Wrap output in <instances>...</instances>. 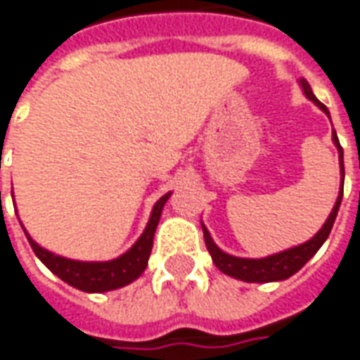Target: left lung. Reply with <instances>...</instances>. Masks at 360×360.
I'll use <instances>...</instances> for the list:
<instances>
[{
	"label": "left lung",
	"mask_w": 360,
	"mask_h": 360,
	"mask_svg": "<svg viewBox=\"0 0 360 360\" xmlns=\"http://www.w3.org/2000/svg\"><path fill=\"white\" fill-rule=\"evenodd\" d=\"M301 85H303V91L304 95L319 105L325 113L328 115V109L319 99H316L313 91H311V85L307 83L304 79H301ZM333 141L335 145L339 147V155H341V173L342 177H345V167H342V147L341 143H339V137H337V133H333ZM341 199H342V187L341 193H339V199H337V203L333 207V211H330V215L325 221V225H323V229L316 233L315 237L311 239V241L303 243V245H299V247H292V249H287V251H283V253L277 255H271V257H265V259H241V257H233V255L223 253L221 249H219L217 245L213 243L211 239V235H209V231L205 229L203 225V237H205V245H207V249H209V253L213 257V263L217 265L219 271H223L225 275H229V277H235V279H241L247 281V283H271V281H283V279H289L291 275H295L301 266L313 257V255L321 249V245L327 241L328 233L333 229V223H335V219H337V213H339V207H341Z\"/></svg>",
	"instance_id": "left-lung-1"
}]
</instances>
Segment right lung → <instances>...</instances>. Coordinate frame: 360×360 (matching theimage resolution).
<instances>
[{"label":"right lung","mask_w":360,"mask_h":360,"mask_svg":"<svg viewBox=\"0 0 360 360\" xmlns=\"http://www.w3.org/2000/svg\"><path fill=\"white\" fill-rule=\"evenodd\" d=\"M169 193L157 201L155 207H153V213H151V219H149L147 227L143 231V235L139 237V241L135 243L127 253L121 255L119 259L107 261V263L71 261V259H65V257H59V255H53L41 249L30 235H27V241L32 245L33 253L39 257V261L71 287L85 292L113 291V289L129 285L131 281L137 279L145 271L151 249H153V235H155L157 223H159L163 205H165Z\"/></svg>","instance_id":"right-lung-1"}]
</instances>
